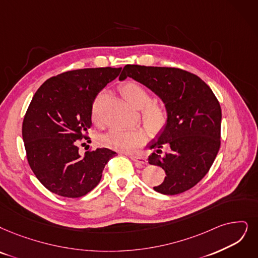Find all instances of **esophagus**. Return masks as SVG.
<instances>
[{"label":"esophagus","mask_w":258,"mask_h":258,"mask_svg":"<svg viewBox=\"0 0 258 258\" xmlns=\"http://www.w3.org/2000/svg\"><path fill=\"white\" fill-rule=\"evenodd\" d=\"M129 157H130V159L133 162H136L138 165H140V166H142V165H146L147 164V160L145 158H143V157L136 156V154H129Z\"/></svg>","instance_id":"1"}]
</instances>
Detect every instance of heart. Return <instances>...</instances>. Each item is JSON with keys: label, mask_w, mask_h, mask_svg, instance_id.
<instances>
[{"label": "heart", "mask_w": 258, "mask_h": 258, "mask_svg": "<svg viewBox=\"0 0 258 258\" xmlns=\"http://www.w3.org/2000/svg\"><path fill=\"white\" fill-rule=\"evenodd\" d=\"M119 91L133 108L141 109L142 120L151 135H159L166 129L169 122L167 107L159 102H151V95L145 88L137 82L128 81L120 86ZM91 117L96 125H100V96L93 102ZM145 141V131L141 128H112L100 137L102 145L117 151H131L142 146Z\"/></svg>", "instance_id": "b5f03b06"}]
</instances>
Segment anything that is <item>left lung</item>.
Wrapping results in <instances>:
<instances>
[{
	"instance_id": "left-lung-1",
	"label": "left lung",
	"mask_w": 258,
	"mask_h": 258,
	"mask_svg": "<svg viewBox=\"0 0 258 258\" xmlns=\"http://www.w3.org/2000/svg\"><path fill=\"white\" fill-rule=\"evenodd\" d=\"M137 80L157 94L169 111V122L150 149L151 165L166 173L153 189L177 195L194 187L207 174L220 148L221 108L211 88L197 75L177 68L127 64L119 80ZM169 152L161 155V148Z\"/></svg>"
}]
</instances>
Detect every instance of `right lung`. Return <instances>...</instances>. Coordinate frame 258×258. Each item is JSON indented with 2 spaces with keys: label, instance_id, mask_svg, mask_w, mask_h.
<instances>
[{
  "label": "right lung",
  "instance_id": "right-lung-1",
  "mask_svg": "<svg viewBox=\"0 0 258 258\" xmlns=\"http://www.w3.org/2000/svg\"><path fill=\"white\" fill-rule=\"evenodd\" d=\"M121 68L80 69L47 79L25 113L22 137L37 179L49 191L79 198L99 183L102 170L116 154L108 148L79 153V142L92 126L91 109L99 92Z\"/></svg>",
  "mask_w": 258,
  "mask_h": 258
}]
</instances>
